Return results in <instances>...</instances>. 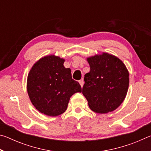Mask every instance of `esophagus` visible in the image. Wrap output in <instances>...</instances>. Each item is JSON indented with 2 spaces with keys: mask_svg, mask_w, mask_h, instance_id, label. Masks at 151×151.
<instances>
[{
  "mask_svg": "<svg viewBox=\"0 0 151 151\" xmlns=\"http://www.w3.org/2000/svg\"><path fill=\"white\" fill-rule=\"evenodd\" d=\"M79 83H80L81 86H82V87H83V85H84V83H85V82H84V80H83V79H81V80L79 81Z\"/></svg>",
  "mask_w": 151,
  "mask_h": 151,
  "instance_id": "obj_1",
  "label": "esophagus"
}]
</instances>
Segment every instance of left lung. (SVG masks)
Returning a JSON list of instances; mask_svg holds the SVG:
<instances>
[{
	"label": "left lung",
	"mask_w": 151,
	"mask_h": 151,
	"mask_svg": "<svg viewBox=\"0 0 151 151\" xmlns=\"http://www.w3.org/2000/svg\"><path fill=\"white\" fill-rule=\"evenodd\" d=\"M91 70L85 75L83 94L90 109L97 113L113 111L127 95L129 74L122 61L103 53L87 58Z\"/></svg>",
	"instance_id": "1"
}]
</instances>
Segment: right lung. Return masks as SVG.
<instances>
[{
  "label": "right lung",
  "mask_w": 151,
  "mask_h": 151,
  "mask_svg": "<svg viewBox=\"0 0 151 151\" xmlns=\"http://www.w3.org/2000/svg\"><path fill=\"white\" fill-rule=\"evenodd\" d=\"M65 60L54 55L47 56L36 63L27 79V91L30 101L38 111L56 116L67 109L71 96L81 93L77 81L73 80Z\"/></svg>",
  "instance_id": "right-lung-1"
}]
</instances>
